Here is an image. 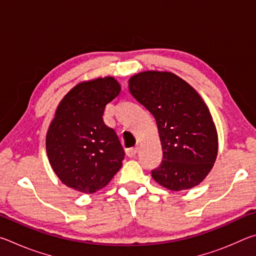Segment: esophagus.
I'll use <instances>...</instances> for the list:
<instances>
[{
    "instance_id": "esophagus-1",
    "label": "esophagus",
    "mask_w": 256,
    "mask_h": 256,
    "mask_svg": "<svg viewBox=\"0 0 256 256\" xmlns=\"http://www.w3.org/2000/svg\"><path fill=\"white\" fill-rule=\"evenodd\" d=\"M138 152V148H130V149H126V156L130 158H133L134 156Z\"/></svg>"
}]
</instances>
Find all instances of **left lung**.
<instances>
[{"label": "left lung", "mask_w": 256, "mask_h": 256, "mask_svg": "<svg viewBox=\"0 0 256 256\" xmlns=\"http://www.w3.org/2000/svg\"><path fill=\"white\" fill-rule=\"evenodd\" d=\"M128 90L157 123L162 162L152 178L170 190L200 184L218 154L216 125L200 94L174 73L160 71L131 76Z\"/></svg>", "instance_id": "left-lung-1"}]
</instances>
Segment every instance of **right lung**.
I'll list each match as a JSON object with an SVG mask.
<instances>
[{"label": "right lung", "mask_w": 256, "mask_h": 256, "mask_svg": "<svg viewBox=\"0 0 256 256\" xmlns=\"http://www.w3.org/2000/svg\"><path fill=\"white\" fill-rule=\"evenodd\" d=\"M120 92L114 78H97L76 84L58 104L47 131L46 152L68 188L94 193L122 167L124 150L102 120L106 105Z\"/></svg>", "instance_id": "add662e5"}]
</instances>
